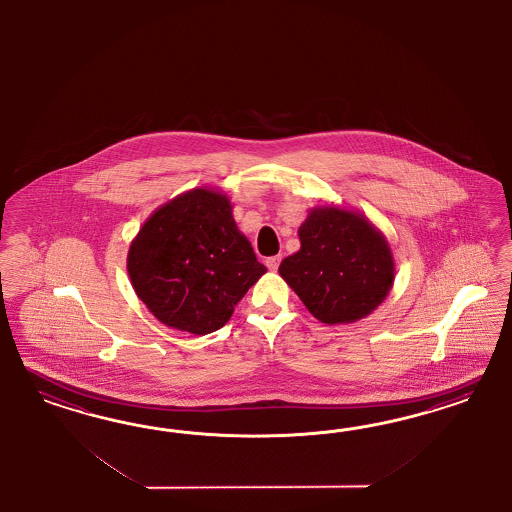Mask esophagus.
I'll use <instances>...</instances> for the list:
<instances>
[{"mask_svg":"<svg viewBox=\"0 0 512 512\" xmlns=\"http://www.w3.org/2000/svg\"><path fill=\"white\" fill-rule=\"evenodd\" d=\"M279 261H281V257H279V255H276V257H268V259H266V266H268V270H272V272H274V270H278Z\"/></svg>","mask_w":512,"mask_h":512,"instance_id":"34e87169","label":"esophagus"}]
</instances>
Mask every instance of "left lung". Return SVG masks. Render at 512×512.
<instances>
[{"label":"left lung","mask_w":512,"mask_h":512,"mask_svg":"<svg viewBox=\"0 0 512 512\" xmlns=\"http://www.w3.org/2000/svg\"><path fill=\"white\" fill-rule=\"evenodd\" d=\"M300 249L279 264V276L311 315L326 325L368 317L394 283L385 234L357 210L315 206L298 227Z\"/></svg>","instance_id":"8db88e82"}]
</instances>
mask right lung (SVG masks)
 Returning <instances> with one entry per match:
<instances>
[{
  "mask_svg": "<svg viewBox=\"0 0 512 512\" xmlns=\"http://www.w3.org/2000/svg\"><path fill=\"white\" fill-rule=\"evenodd\" d=\"M131 285L163 325L216 332L266 272L238 231L229 197L195 187L159 206L127 253Z\"/></svg>",
  "mask_w": 512,
  "mask_h": 512,
  "instance_id": "add662e5",
  "label": "right lung"
}]
</instances>
